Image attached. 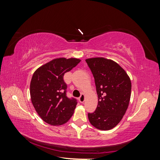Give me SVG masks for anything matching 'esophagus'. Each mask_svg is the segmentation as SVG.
Here are the masks:
<instances>
[{"label": "esophagus", "instance_id": "34e87169", "mask_svg": "<svg viewBox=\"0 0 160 160\" xmlns=\"http://www.w3.org/2000/svg\"><path fill=\"white\" fill-rule=\"evenodd\" d=\"M79 101L80 103H83L85 101V95L83 94H81L79 98Z\"/></svg>", "mask_w": 160, "mask_h": 160}]
</instances>
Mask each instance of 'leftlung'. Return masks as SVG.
Here are the masks:
<instances>
[{"instance_id": "1", "label": "left lung", "mask_w": 160, "mask_h": 160, "mask_svg": "<svg viewBox=\"0 0 160 160\" xmlns=\"http://www.w3.org/2000/svg\"><path fill=\"white\" fill-rule=\"evenodd\" d=\"M95 79L98 105L88 113L91 124L97 129L109 130L122 120L131 97L129 76L117 62L103 57L85 60Z\"/></svg>"}]
</instances>
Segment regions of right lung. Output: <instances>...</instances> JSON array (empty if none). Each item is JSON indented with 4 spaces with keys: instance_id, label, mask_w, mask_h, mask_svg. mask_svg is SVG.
I'll use <instances>...</instances> for the list:
<instances>
[{
    "instance_id": "1",
    "label": "right lung",
    "mask_w": 160,
    "mask_h": 160,
    "mask_svg": "<svg viewBox=\"0 0 160 160\" xmlns=\"http://www.w3.org/2000/svg\"><path fill=\"white\" fill-rule=\"evenodd\" d=\"M81 61L75 58H59L37 69L32 77L30 94L32 103L41 118L52 125L64 124L73 114L76 99L67 96L65 72Z\"/></svg>"
}]
</instances>
